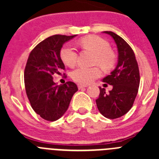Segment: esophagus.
Wrapping results in <instances>:
<instances>
[{
    "label": "esophagus",
    "mask_w": 159,
    "mask_h": 159,
    "mask_svg": "<svg viewBox=\"0 0 159 159\" xmlns=\"http://www.w3.org/2000/svg\"><path fill=\"white\" fill-rule=\"evenodd\" d=\"M87 85H83V84H78V88L79 89H82V88H87Z\"/></svg>",
    "instance_id": "obj_1"
}]
</instances>
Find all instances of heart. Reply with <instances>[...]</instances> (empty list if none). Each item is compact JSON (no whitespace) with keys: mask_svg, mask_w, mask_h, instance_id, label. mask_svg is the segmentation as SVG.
<instances>
[{"mask_svg":"<svg viewBox=\"0 0 159 159\" xmlns=\"http://www.w3.org/2000/svg\"><path fill=\"white\" fill-rule=\"evenodd\" d=\"M80 45L84 49L91 51L95 54L93 63L99 64L105 70H109L115 66L116 56L110 50L109 43L102 38L97 36H88L80 40ZM60 58L64 64L68 67H74L77 62L75 49L72 46L67 44L60 50ZM101 71L99 67H80L71 73V77L75 82L81 84H88L94 80L99 78Z\"/></svg>","mask_w":159,"mask_h":159,"instance_id":"1","label":"heart"}]
</instances>
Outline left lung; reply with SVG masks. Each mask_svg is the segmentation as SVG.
<instances>
[{
  "mask_svg": "<svg viewBox=\"0 0 159 159\" xmlns=\"http://www.w3.org/2000/svg\"><path fill=\"white\" fill-rule=\"evenodd\" d=\"M103 32L110 35L116 42L118 63L110 75L102 79V82L113 87L112 90L107 93L104 88H99L100 93L95 102L102 116L114 119L124 116L133 106L139 87V70L134 52L128 43L115 32Z\"/></svg>",
  "mask_w": 159,
  "mask_h": 159,
  "instance_id": "left-lung-1",
  "label": "left lung"
}]
</instances>
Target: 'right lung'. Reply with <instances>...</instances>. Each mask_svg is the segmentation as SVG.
I'll use <instances>...</instances> for the list:
<instances>
[{"label":"right lung","instance_id":"right-lung-1","mask_svg":"<svg viewBox=\"0 0 159 159\" xmlns=\"http://www.w3.org/2000/svg\"><path fill=\"white\" fill-rule=\"evenodd\" d=\"M75 36L54 35L46 38L32 49L25 66V90L31 106L48 121L62 117L78 91L75 83L68 81L64 85H57L52 77L53 74H60L65 68L60 50L64 43Z\"/></svg>","mask_w":159,"mask_h":159}]
</instances>
